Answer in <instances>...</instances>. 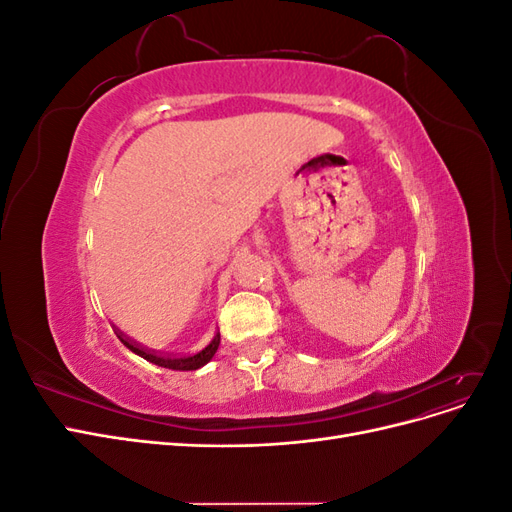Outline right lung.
Here are the masks:
<instances>
[{
  "label": "right lung",
  "instance_id": "right-lung-1",
  "mask_svg": "<svg viewBox=\"0 0 512 512\" xmlns=\"http://www.w3.org/2000/svg\"><path fill=\"white\" fill-rule=\"evenodd\" d=\"M117 337L121 339L123 346L130 348L134 354L143 356L145 361H149L153 365L166 367V369H177V371H194V369H200L203 365H207L213 359V354L218 352V346H220V333H215V337L211 339V344L207 348L200 350V352H196V354H190V356H170L168 354L166 356V354H158V352H153V350H147L145 346L132 342V339L123 337L121 333Z\"/></svg>",
  "mask_w": 512,
  "mask_h": 512
}]
</instances>
